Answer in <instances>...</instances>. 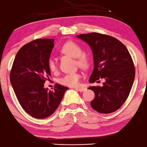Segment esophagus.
I'll return each mask as SVG.
<instances>
[{
    "instance_id": "1",
    "label": "esophagus",
    "mask_w": 147,
    "mask_h": 147,
    "mask_svg": "<svg viewBox=\"0 0 147 147\" xmlns=\"http://www.w3.org/2000/svg\"><path fill=\"white\" fill-rule=\"evenodd\" d=\"M76 90L79 91V92H84L86 90V88H75Z\"/></svg>"
}]
</instances>
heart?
I'll list each match as a JSON object with an SVG mask.
<instances>
[{
    "mask_svg": "<svg viewBox=\"0 0 147 147\" xmlns=\"http://www.w3.org/2000/svg\"><path fill=\"white\" fill-rule=\"evenodd\" d=\"M62 54L76 59L77 65L82 68H88L90 60L86 55L83 53V49L79 44L74 41H68L64 43L60 49ZM48 66L50 71L55 72L57 69V63L52 57L48 60ZM81 75L79 73H70L64 75L59 79L60 84L70 87H76L79 85Z\"/></svg>",
    "mask_w": 147,
    "mask_h": 147,
    "instance_id": "obj_1",
    "label": "heart"
}]
</instances>
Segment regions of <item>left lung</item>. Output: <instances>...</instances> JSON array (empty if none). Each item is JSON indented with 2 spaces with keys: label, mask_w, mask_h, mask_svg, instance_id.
<instances>
[{
  "label": "left lung",
  "mask_w": 147,
  "mask_h": 147,
  "mask_svg": "<svg viewBox=\"0 0 147 147\" xmlns=\"http://www.w3.org/2000/svg\"><path fill=\"white\" fill-rule=\"evenodd\" d=\"M90 45L92 51L94 70L90 83L105 79L103 86H90L95 98L90 102L94 110L111 113L122 106L129 97L136 70L129 50L115 37L97 32L77 35Z\"/></svg>",
  "instance_id": "left-lung-1"
}]
</instances>
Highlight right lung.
<instances>
[{"instance_id": "obj_1", "label": "right lung", "mask_w": 147, "mask_h": 147, "mask_svg": "<svg viewBox=\"0 0 147 147\" xmlns=\"http://www.w3.org/2000/svg\"><path fill=\"white\" fill-rule=\"evenodd\" d=\"M52 38H38L23 45L15 57L10 82L25 112L36 119H44L57 110L68 87L57 84L48 90L44 83L50 76L48 66L54 48Z\"/></svg>"}]
</instances>
